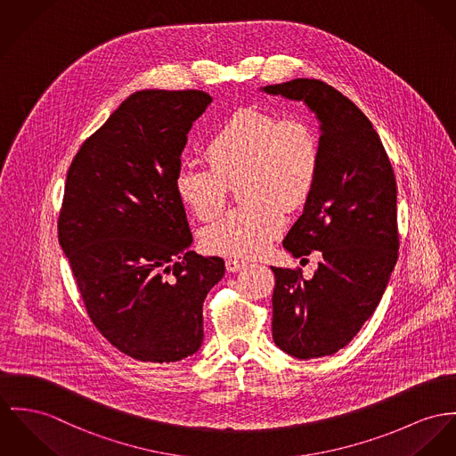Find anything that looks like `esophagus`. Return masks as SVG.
Instances as JSON below:
<instances>
[{
    "instance_id": "obj_1",
    "label": "esophagus",
    "mask_w": 456,
    "mask_h": 456,
    "mask_svg": "<svg viewBox=\"0 0 456 456\" xmlns=\"http://www.w3.org/2000/svg\"><path fill=\"white\" fill-rule=\"evenodd\" d=\"M245 265V262L236 260V258H227V260H225V269H227L229 273H238V271H241Z\"/></svg>"
}]
</instances>
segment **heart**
Instances as JSON below:
<instances>
[{
  "label": "heart",
  "mask_w": 456,
  "mask_h": 456,
  "mask_svg": "<svg viewBox=\"0 0 456 456\" xmlns=\"http://www.w3.org/2000/svg\"><path fill=\"white\" fill-rule=\"evenodd\" d=\"M210 167L185 163L176 170L178 200L201 220L224 210L229 185L240 182L245 205L203 231L201 245L213 255L251 258L264 253L286 225L283 205L305 203L319 168L314 128L302 118L246 107L236 110L205 147Z\"/></svg>",
  "instance_id": "1"
}]
</instances>
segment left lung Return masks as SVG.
I'll return each mask as SVG.
<instances>
[{
    "label": "left lung",
    "instance_id": "1",
    "mask_svg": "<svg viewBox=\"0 0 456 456\" xmlns=\"http://www.w3.org/2000/svg\"><path fill=\"white\" fill-rule=\"evenodd\" d=\"M260 92L304 102L319 121L314 187L282 246L322 260L311 280L271 269L274 344L298 359L322 357L346 347L382 300L399 249L395 176L370 119L330 85L298 77Z\"/></svg>",
    "mask_w": 456,
    "mask_h": 456
}]
</instances>
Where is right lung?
<instances>
[{
  "mask_svg": "<svg viewBox=\"0 0 456 456\" xmlns=\"http://www.w3.org/2000/svg\"><path fill=\"white\" fill-rule=\"evenodd\" d=\"M211 101L200 90L135 92L85 141L68 172L59 243L94 324L143 362L200 351L203 302L225 274L220 256L189 249L174 185L187 134Z\"/></svg>",
  "mask_w": 456,
  "mask_h": 456,
  "instance_id": "add662e5",
  "label": "right lung"
}]
</instances>
